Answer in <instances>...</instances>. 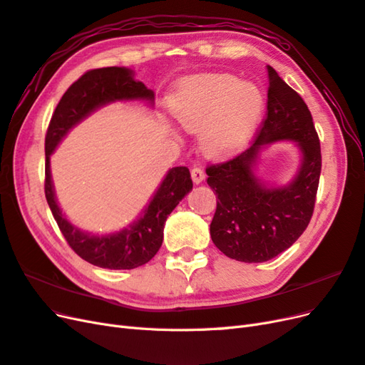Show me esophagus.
Listing matches in <instances>:
<instances>
[{
    "label": "esophagus",
    "mask_w": 365,
    "mask_h": 365,
    "mask_svg": "<svg viewBox=\"0 0 365 365\" xmlns=\"http://www.w3.org/2000/svg\"><path fill=\"white\" fill-rule=\"evenodd\" d=\"M190 173H192V180L195 184H201L205 180V173L201 168H193Z\"/></svg>",
    "instance_id": "34e87169"
}]
</instances>
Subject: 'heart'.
<instances>
[{"instance_id":"b5f03b06","label":"heart","mask_w":365,"mask_h":365,"mask_svg":"<svg viewBox=\"0 0 365 365\" xmlns=\"http://www.w3.org/2000/svg\"><path fill=\"white\" fill-rule=\"evenodd\" d=\"M169 111L184 130L197 132L201 150L222 157L252 135L264 111L260 88L233 74H197L182 79L169 98Z\"/></svg>"}]
</instances>
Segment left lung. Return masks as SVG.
<instances>
[{
	"label": "left lung",
	"instance_id": "8db88e82",
	"mask_svg": "<svg viewBox=\"0 0 365 365\" xmlns=\"http://www.w3.org/2000/svg\"><path fill=\"white\" fill-rule=\"evenodd\" d=\"M268 77V114L251 148L207 168V184L217 195L210 224L213 244L227 257L245 263L271 260L303 235L322 173V149L311 111L269 65ZM279 140L294 143L301 164L289 183L277 186L263 182L257 168L259 153Z\"/></svg>",
	"mask_w": 365,
	"mask_h": 365
}]
</instances>
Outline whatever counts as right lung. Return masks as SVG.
Wrapping results in <instances>:
<instances>
[{
  "mask_svg": "<svg viewBox=\"0 0 365 365\" xmlns=\"http://www.w3.org/2000/svg\"><path fill=\"white\" fill-rule=\"evenodd\" d=\"M135 73L126 67H108L85 73L76 81L58 103L46 135V197L68 245L88 263L106 269H134L148 263L163 244L168 216L193 189L187 168H172L141 215L120 231L94 235L71 224L58 204L51 180L50 157L68 132L97 109L114 102H145L153 106V91L135 81Z\"/></svg>",
  "mask_w": 365,
  "mask_h": 365,
  "instance_id": "obj_1",
  "label": "right lung"
}]
</instances>
